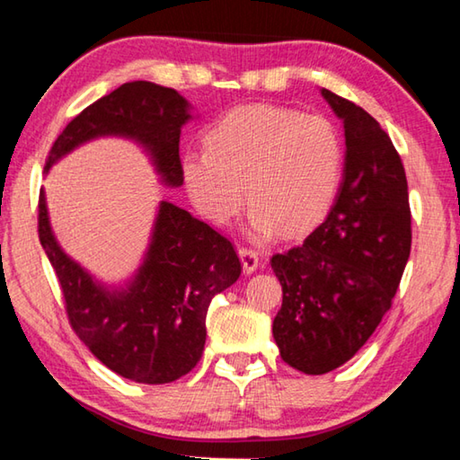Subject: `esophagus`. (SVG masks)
Returning <instances> with one entry per match:
<instances>
[{"instance_id":"34e87169","label":"esophagus","mask_w":460,"mask_h":460,"mask_svg":"<svg viewBox=\"0 0 460 460\" xmlns=\"http://www.w3.org/2000/svg\"><path fill=\"white\" fill-rule=\"evenodd\" d=\"M239 258H241V263H243L245 274H252V271H255V268H258V263H260L258 252H253V249H249V247H239Z\"/></svg>"}]
</instances>
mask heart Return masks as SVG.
Instances as JSON below:
<instances>
[{
    "label": "heart",
    "mask_w": 460,
    "mask_h": 460,
    "mask_svg": "<svg viewBox=\"0 0 460 460\" xmlns=\"http://www.w3.org/2000/svg\"><path fill=\"white\" fill-rule=\"evenodd\" d=\"M205 147L182 155L194 207L225 225L247 197L249 225L260 237L276 229L286 237L314 229L342 182L341 131L321 113L263 103L235 107L207 129Z\"/></svg>",
    "instance_id": "b5f03b06"
}]
</instances>
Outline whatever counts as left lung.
Segmentation results:
<instances>
[{"mask_svg":"<svg viewBox=\"0 0 460 460\" xmlns=\"http://www.w3.org/2000/svg\"><path fill=\"white\" fill-rule=\"evenodd\" d=\"M345 126V176L323 225L271 255L282 284L274 339L308 376L341 367L377 329L410 258L408 181L392 139L353 101L323 89Z\"/></svg>","mask_w":460,"mask_h":460,"instance_id":"left-lung-1","label":"left lung"}]
</instances>
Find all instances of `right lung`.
Here are the masks:
<instances>
[{
    "mask_svg": "<svg viewBox=\"0 0 460 460\" xmlns=\"http://www.w3.org/2000/svg\"><path fill=\"white\" fill-rule=\"evenodd\" d=\"M186 99L147 81L123 83L76 115L52 144L46 170L97 136H128L152 154L162 181L182 184L178 154L189 121ZM38 237L57 271L65 310L89 351L137 384H170L200 361L213 296L237 282L241 261L231 241L184 208L162 200L152 245L126 292L109 294L58 247L38 199Z\"/></svg>",
    "mask_w": 460,
    "mask_h": 460,
    "instance_id": "obj_1",
    "label": "right lung"
}]
</instances>
